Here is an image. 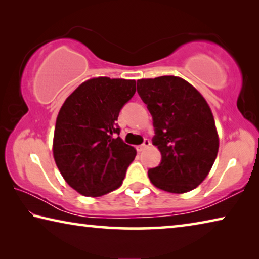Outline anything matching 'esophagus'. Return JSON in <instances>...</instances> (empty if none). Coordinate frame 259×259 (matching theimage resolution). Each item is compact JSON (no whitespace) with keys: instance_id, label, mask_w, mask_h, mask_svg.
<instances>
[{"instance_id":"34e87169","label":"esophagus","mask_w":259,"mask_h":259,"mask_svg":"<svg viewBox=\"0 0 259 259\" xmlns=\"http://www.w3.org/2000/svg\"><path fill=\"white\" fill-rule=\"evenodd\" d=\"M150 145H151L150 140L145 139V140H144V143L142 144V145H139V146L137 147V151H138V152H143L144 150H145V148H147Z\"/></svg>"}]
</instances>
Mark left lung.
Segmentation results:
<instances>
[{"label": "left lung", "instance_id": "1", "mask_svg": "<svg viewBox=\"0 0 259 259\" xmlns=\"http://www.w3.org/2000/svg\"><path fill=\"white\" fill-rule=\"evenodd\" d=\"M137 93L150 111L153 145L161 162L148 169L157 188L185 193L208 176L218 153V135L209 105L181 77L165 75L137 81Z\"/></svg>", "mask_w": 259, "mask_h": 259}]
</instances>
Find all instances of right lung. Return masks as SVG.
Segmentation results:
<instances>
[{"mask_svg":"<svg viewBox=\"0 0 259 259\" xmlns=\"http://www.w3.org/2000/svg\"><path fill=\"white\" fill-rule=\"evenodd\" d=\"M136 81L91 78L65 100L56 121L54 157L61 176L84 196L116 190L137 154L116 121L134 97Z\"/></svg>","mask_w":259,"mask_h":259,"instance_id":"1","label":"right lung"}]
</instances>
